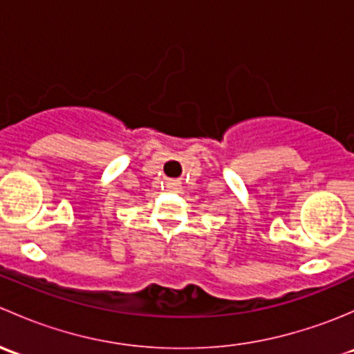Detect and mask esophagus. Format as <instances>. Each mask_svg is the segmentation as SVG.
Segmentation results:
<instances>
[{"instance_id":"esophagus-1","label":"esophagus","mask_w":354,"mask_h":354,"mask_svg":"<svg viewBox=\"0 0 354 354\" xmlns=\"http://www.w3.org/2000/svg\"><path fill=\"white\" fill-rule=\"evenodd\" d=\"M167 188H169V190H174V192H178V190H181V181L180 180H167Z\"/></svg>"}]
</instances>
